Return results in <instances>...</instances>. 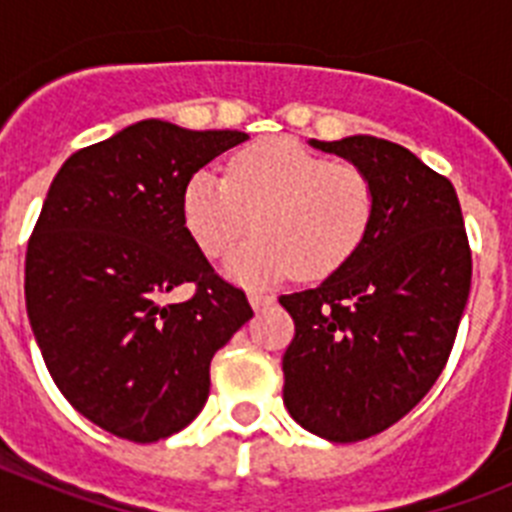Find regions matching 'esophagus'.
Instances as JSON below:
<instances>
[{"mask_svg":"<svg viewBox=\"0 0 512 512\" xmlns=\"http://www.w3.org/2000/svg\"><path fill=\"white\" fill-rule=\"evenodd\" d=\"M248 302H251L253 310H261V307L271 305V302H274V297L266 295V292H256V289H253V292H248Z\"/></svg>","mask_w":512,"mask_h":512,"instance_id":"obj_1","label":"esophagus"}]
</instances>
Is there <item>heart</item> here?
Masks as SVG:
<instances>
[{
    "instance_id": "obj_1",
    "label": "heart",
    "mask_w": 512,
    "mask_h": 512,
    "mask_svg": "<svg viewBox=\"0 0 512 512\" xmlns=\"http://www.w3.org/2000/svg\"><path fill=\"white\" fill-rule=\"evenodd\" d=\"M184 223L207 256L235 246L225 271L248 287L289 274L325 277L366 241L377 212L374 182L364 169L330 161L297 140L269 138L235 153L228 176L202 169L184 187Z\"/></svg>"
}]
</instances>
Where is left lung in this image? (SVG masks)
Segmentation results:
<instances>
[{"label": "left lung", "mask_w": 512, "mask_h": 512, "mask_svg": "<svg viewBox=\"0 0 512 512\" xmlns=\"http://www.w3.org/2000/svg\"><path fill=\"white\" fill-rule=\"evenodd\" d=\"M369 174L377 212L359 251L315 289L282 295L295 320L284 405L315 436H377L428 395L449 361L472 284L459 197L408 148L374 138L310 140Z\"/></svg>", "instance_id": "obj_1"}]
</instances>
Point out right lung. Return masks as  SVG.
Here are the masks:
<instances>
[{"instance_id":"obj_1","label":"right lung","mask_w":512,"mask_h":512,"mask_svg":"<svg viewBox=\"0 0 512 512\" xmlns=\"http://www.w3.org/2000/svg\"><path fill=\"white\" fill-rule=\"evenodd\" d=\"M248 140L140 120L58 169L25 259V305L63 397L104 431L151 443L205 408L210 361L253 310L187 230L184 187ZM194 281L187 303H169Z\"/></svg>"}]
</instances>
